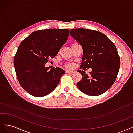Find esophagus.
Listing matches in <instances>:
<instances>
[{
    "instance_id": "34e87169",
    "label": "esophagus",
    "mask_w": 133,
    "mask_h": 133,
    "mask_svg": "<svg viewBox=\"0 0 133 133\" xmlns=\"http://www.w3.org/2000/svg\"><path fill=\"white\" fill-rule=\"evenodd\" d=\"M75 71H74V70H67L66 71V73H70V74H74V73H75Z\"/></svg>"
}]
</instances>
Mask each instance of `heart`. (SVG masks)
<instances>
[{
    "mask_svg": "<svg viewBox=\"0 0 133 133\" xmlns=\"http://www.w3.org/2000/svg\"><path fill=\"white\" fill-rule=\"evenodd\" d=\"M76 44V43H73L72 44ZM65 66L67 67V68H72L74 67V64L73 63H67L66 65H65Z\"/></svg>",
    "mask_w": 133,
    "mask_h": 133,
    "instance_id": "b5f03b06",
    "label": "heart"
}]
</instances>
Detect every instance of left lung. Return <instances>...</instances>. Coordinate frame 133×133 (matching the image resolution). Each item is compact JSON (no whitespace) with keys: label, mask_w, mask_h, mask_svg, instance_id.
Listing matches in <instances>:
<instances>
[{"label":"left lung","mask_w":133,"mask_h":133,"mask_svg":"<svg viewBox=\"0 0 133 133\" xmlns=\"http://www.w3.org/2000/svg\"><path fill=\"white\" fill-rule=\"evenodd\" d=\"M70 34L82 47L80 68L92 69L89 74L84 71H77L82 74V79L76 86L88 95L103 94L114 84L119 70L120 57L115 45L105 34L98 31L72 29Z\"/></svg>","instance_id":"obj_1"}]
</instances>
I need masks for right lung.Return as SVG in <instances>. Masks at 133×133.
<instances>
[{
	"instance_id": "obj_1",
	"label": "right lung",
	"mask_w": 133,
	"mask_h": 133,
	"mask_svg": "<svg viewBox=\"0 0 133 133\" xmlns=\"http://www.w3.org/2000/svg\"><path fill=\"white\" fill-rule=\"evenodd\" d=\"M69 31L68 29L35 31L20 44L14 65L19 83L30 95L42 97L58 86L65 71L59 67L49 70L45 64L57 55L67 41Z\"/></svg>"
}]
</instances>
